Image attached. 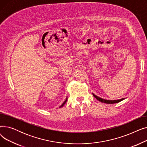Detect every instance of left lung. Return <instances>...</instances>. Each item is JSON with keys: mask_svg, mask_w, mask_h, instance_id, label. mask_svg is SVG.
Returning a JSON list of instances; mask_svg holds the SVG:
<instances>
[{"mask_svg": "<svg viewBox=\"0 0 147 147\" xmlns=\"http://www.w3.org/2000/svg\"><path fill=\"white\" fill-rule=\"evenodd\" d=\"M94 95V96L96 99H98L99 101L101 102H104V103H105V104H115V103H117V102H119L121 101H123V99H125V98H121L120 99H117V100H107V99H102L101 98H99V96L95 95V94H92Z\"/></svg>", "mask_w": 147, "mask_h": 147, "instance_id": "left-lung-1", "label": "left lung"}]
</instances>
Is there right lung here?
<instances>
[{
  "mask_svg": "<svg viewBox=\"0 0 147 147\" xmlns=\"http://www.w3.org/2000/svg\"><path fill=\"white\" fill-rule=\"evenodd\" d=\"M67 98H66V99H65V101H64V102H63V104H62V105H61V106H60L59 107H63V106H64V104H65V102H67Z\"/></svg>",
  "mask_w": 147,
  "mask_h": 147,
  "instance_id": "obj_1",
  "label": "right lung"
}]
</instances>
